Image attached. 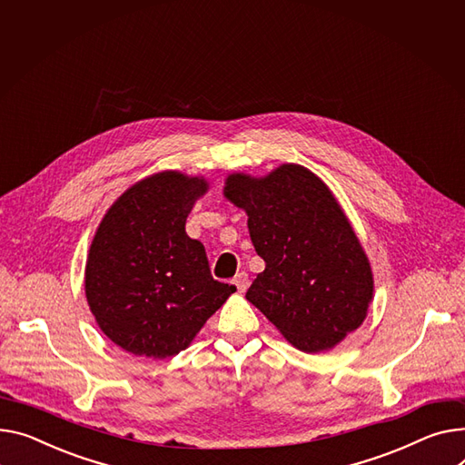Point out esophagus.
Returning <instances> with one entry per match:
<instances>
[{"label":"esophagus","mask_w":465,"mask_h":465,"mask_svg":"<svg viewBox=\"0 0 465 465\" xmlns=\"http://www.w3.org/2000/svg\"><path fill=\"white\" fill-rule=\"evenodd\" d=\"M233 284L237 288L239 293H244L246 288H249V274L246 272H239L235 278H233Z\"/></svg>","instance_id":"esophagus-1"}]
</instances>
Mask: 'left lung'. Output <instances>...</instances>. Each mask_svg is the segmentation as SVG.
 Returning a JSON list of instances; mask_svg holds the SVG:
<instances>
[{"label":"left lung","mask_w":465,"mask_h":465,"mask_svg":"<svg viewBox=\"0 0 465 465\" xmlns=\"http://www.w3.org/2000/svg\"><path fill=\"white\" fill-rule=\"evenodd\" d=\"M224 198L249 216L265 269L246 292L288 342L320 353L359 329L374 299L362 244L327 184L301 164L263 177L230 173Z\"/></svg>","instance_id":"8db88e82"}]
</instances>
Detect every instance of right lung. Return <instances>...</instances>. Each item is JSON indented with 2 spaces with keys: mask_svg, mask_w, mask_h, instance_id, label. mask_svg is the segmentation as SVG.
Returning <instances> with one entry per match:
<instances>
[{
  "mask_svg": "<svg viewBox=\"0 0 465 465\" xmlns=\"http://www.w3.org/2000/svg\"><path fill=\"white\" fill-rule=\"evenodd\" d=\"M207 189L205 177L164 170L134 183L103 216L84 286L97 325L121 350L177 355L235 292L214 281L203 244L184 232Z\"/></svg>",
  "mask_w": 465,
  "mask_h": 465,
  "instance_id": "add662e5",
  "label": "right lung"
}]
</instances>
